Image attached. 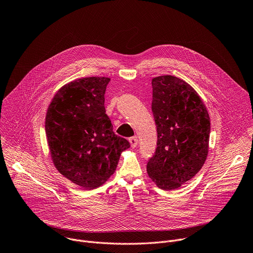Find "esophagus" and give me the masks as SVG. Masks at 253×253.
Here are the masks:
<instances>
[{
  "instance_id": "obj_1",
  "label": "esophagus",
  "mask_w": 253,
  "mask_h": 253,
  "mask_svg": "<svg viewBox=\"0 0 253 253\" xmlns=\"http://www.w3.org/2000/svg\"><path fill=\"white\" fill-rule=\"evenodd\" d=\"M129 142H130L131 147H132V148H135V147L137 146V144H138V139H137L136 136H134V137L129 138Z\"/></svg>"
}]
</instances>
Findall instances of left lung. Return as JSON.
Listing matches in <instances>:
<instances>
[{
    "instance_id": "8db88e82",
    "label": "left lung",
    "mask_w": 253,
    "mask_h": 253,
    "mask_svg": "<svg viewBox=\"0 0 253 253\" xmlns=\"http://www.w3.org/2000/svg\"><path fill=\"white\" fill-rule=\"evenodd\" d=\"M152 112L157 148L147 173L163 190L179 188L202 168L207 154L210 118L197 92L171 75L152 79Z\"/></svg>"
}]
</instances>
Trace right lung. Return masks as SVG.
Instances as JSON below:
<instances>
[{
    "mask_svg": "<svg viewBox=\"0 0 253 253\" xmlns=\"http://www.w3.org/2000/svg\"><path fill=\"white\" fill-rule=\"evenodd\" d=\"M109 78L88 77L63 86L49 105L45 129L58 171L84 189L104 184L130 143L113 131L106 114Z\"/></svg>",
    "mask_w": 253,
    "mask_h": 253,
    "instance_id": "obj_1",
    "label": "right lung"
}]
</instances>
